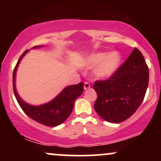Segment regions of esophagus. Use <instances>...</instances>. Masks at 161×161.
I'll return each mask as SVG.
<instances>
[{
    "instance_id": "34e87169",
    "label": "esophagus",
    "mask_w": 161,
    "mask_h": 161,
    "mask_svg": "<svg viewBox=\"0 0 161 161\" xmlns=\"http://www.w3.org/2000/svg\"><path fill=\"white\" fill-rule=\"evenodd\" d=\"M90 84L88 82H85L84 83V89L85 90H86V89H88V88H90Z\"/></svg>"
}]
</instances>
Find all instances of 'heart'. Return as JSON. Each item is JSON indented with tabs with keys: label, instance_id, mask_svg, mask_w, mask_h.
<instances>
[{
	"label": "heart",
	"instance_id": "b5f03b06",
	"mask_svg": "<svg viewBox=\"0 0 161 161\" xmlns=\"http://www.w3.org/2000/svg\"><path fill=\"white\" fill-rule=\"evenodd\" d=\"M121 57L117 51L110 53H94L87 57L85 66L88 68L95 67L93 73L96 78L103 79L112 76L119 69Z\"/></svg>",
	"mask_w": 161,
	"mask_h": 161
}]
</instances>
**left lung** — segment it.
Instances as JSON below:
<instances>
[{
    "instance_id": "obj_1",
    "label": "left lung",
    "mask_w": 161,
    "mask_h": 161,
    "mask_svg": "<svg viewBox=\"0 0 161 161\" xmlns=\"http://www.w3.org/2000/svg\"><path fill=\"white\" fill-rule=\"evenodd\" d=\"M148 81V67L142 53L135 47L110 78L95 82L93 88L97 95L95 111L109 123L125 120L143 101Z\"/></svg>"
}]
</instances>
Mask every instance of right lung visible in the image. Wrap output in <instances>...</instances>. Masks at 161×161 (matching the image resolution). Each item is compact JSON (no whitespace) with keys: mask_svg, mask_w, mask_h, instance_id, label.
<instances>
[{"mask_svg":"<svg viewBox=\"0 0 161 161\" xmlns=\"http://www.w3.org/2000/svg\"><path fill=\"white\" fill-rule=\"evenodd\" d=\"M42 47L43 46H35L33 49L40 48ZM28 52L29 50H26L21 55L13 73V86L18 104L27 116L41 124L51 127L62 124L73 111L75 100L82 94L84 83L80 82L77 85L66 86L58 95L45 104L38 106L28 104L20 97L16 88V70L23 57Z\"/></svg>","mask_w":161,"mask_h":161,"instance_id":"add662e5","label":"right lung"}]
</instances>
